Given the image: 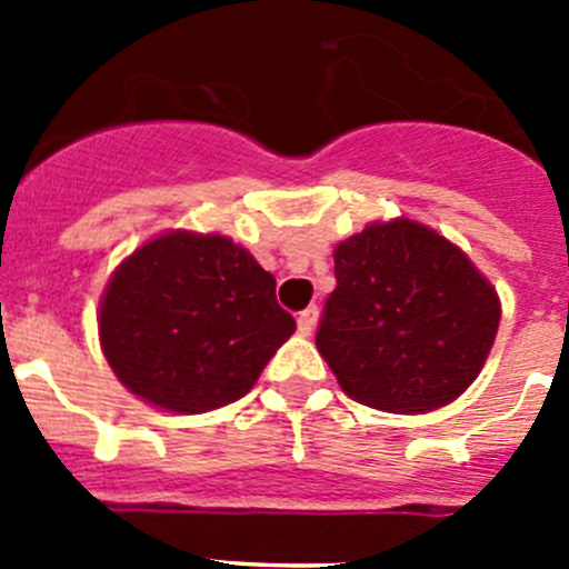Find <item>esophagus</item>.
Listing matches in <instances>:
<instances>
[{"mask_svg":"<svg viewBox=\"0 0 569 569\" xmlns=\"http://www.w3.org/2000/svg\"><path fill=\"white\" fill-rule=\"evenodd\" d=\"M316 321H319V310H316V305H313V308H308V310H301L299 319H296V325H299V333L301 336L313 333Z\"/></svg>","mask_w":569,"mask_h":569,"instance_id":"esophagus-1","label":"esophagus"}]
</instances>
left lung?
Segmentation results:
<instances>
[{
  "mask_svg": "<svg viewBox=\"0 0 569 569\" xmlns=\"http://www.w3.org/2000/svg\"><path fill=\"white\" fill-rule=\"evenodd\" d=\"M316 347L359 405L430 413L481 373L501 301L470 256L413 219L367 224L333 250Z\"/></svg>",
  "mask_w": 569,
  "mask_h": 569,
  "instance_id": "obj_1",
  "label": "left lung"
}]
</instances>
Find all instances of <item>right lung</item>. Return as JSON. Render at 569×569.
I'll return each instance as SVG.
<instances>
[{
    "label": "right lung",
    "mask_w": 569,
    "mask_h": 569,
    "mask_svg": "<svg viewBox=\"0 0 569 569\" xmlns=\"http://www.w3.org/2000/svg\"><path fill=\"white\" fill-rule=\"evenodd\" d=\"M293 330L273 276L222 233L153 236L113 270L99 301L110 370L164 413H208L250 393Z\"/></svg>",
    "instance_id": "add662e5"
}]
</instances>
